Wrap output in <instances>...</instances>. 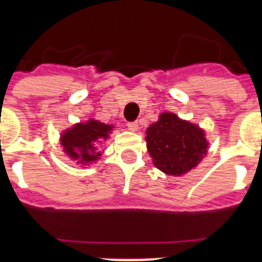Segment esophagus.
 I'll return each instance as SVG.
<instances>
[{
  "label": "esophagus",
  "mask_w": 262,
  "mask_h": 262,
  "mask_svg": "<svg viewBox=\"0 0 262 262\" xmlns=\"http://www.w3.org/2000/svg\"><path fill=\"white\" fill-rule=\"evenodd\" d=\"M127 127H128L129 131H133V133H135V131H138L139 124H138V122H128V123H127Z\"/></svg>",
  "instance_id": "obj_1"
}]
</instances>
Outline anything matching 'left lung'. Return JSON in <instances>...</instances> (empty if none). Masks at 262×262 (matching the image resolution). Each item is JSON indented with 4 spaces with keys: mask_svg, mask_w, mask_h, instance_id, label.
<instances>
[{
    "mask_svg": "<svg viewBox=\"0 0 262 262\" xmlns=\"http://www.w3.org/2000/svg\"><path fill=\"white\" fill-rule=\"evenodd\" d=\"M145 134L147 149L155 166L166 174H185L207 154L205 131L172 113H163Z\"/></svg>",
    "mask_w": 262,
    "mask_h": 262,
    "instance_id": "obj_1",
    "label": "left lung"
}]
</instances>
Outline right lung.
Here are the masks:
<instances>
[{
  "mask_svg": "<svg viewBox=\"0 0 262 262\" xmlns=\"http://www.w3.org/2000/svg\"><path fill=\"white\" fill-rule=\"evenodd\" d=\"M111 124H105L96 119H89L85 123H77L72 128L61 134L60 142L64 147V152L77 164H89L96 161L101 156L97 151V143L99 139L108 138Z\"/></svg>",
  "mask_w": 262,
  "mask_h": 262,
  "instance_id": "1",
  "label": "right lung"
}]
</instances>
